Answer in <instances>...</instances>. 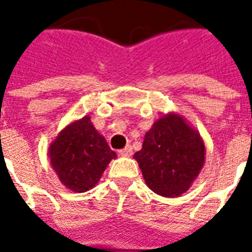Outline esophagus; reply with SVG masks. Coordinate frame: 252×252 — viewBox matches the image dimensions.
<instances>
[{
  "mask_svg": "<svg viewBox=\"0 0 252 252\" xmlns=\"http://www.w3.org/2000/svg\"><path fill=\"white\" fill-rule=\"evenodd\" d=\"M119 153H120V156H123V157H129V156H132V146L126 145V148L120 150Z\"/></svg>",
  "mask_w": 252,
  "mask_h": 252,
  "instance_id": "esophagus-1",
  "label": "esophagus"
}]
</instances>
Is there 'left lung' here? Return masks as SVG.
Masks as SVG:
<instances>
[{"label": "left lung", "mask_w": 252, "mask_h": 252, "mask_svg": "<svg viewBox=\"0 0 252 252\" xmlns=\"http://www.w3.org/2000/svg\"><path fill=\"white\" fill-rule=\"evenodd\" d=\"M150 189L166 197L187 191L205 159L200 134L175 114L162 116L145 134L142 149L134 153Z\"/></svg>", "instance_id": "1"}]
</instances>
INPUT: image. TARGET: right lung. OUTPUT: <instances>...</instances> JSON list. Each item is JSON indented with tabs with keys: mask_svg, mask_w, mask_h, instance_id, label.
I'll use <instances>...</instances> for the list:
<instances>
[{
	"mask_svg": "<svg viewBox=\"0 0 252 252\" xmlns=\"http://www.w3.org/2000/svg\"><path fill=\"white\" fill-rule=\"evenodd\" d=\"M49 158L65 187L86 192L100 179L116 153L96 132L90 118L72 123L49 146Z\"/></svg>",
	"mask_w": 252,
	"mask_h": 252,
	"instance_id": "obj_1",
	"label": "right lung"
}]
</instances>
